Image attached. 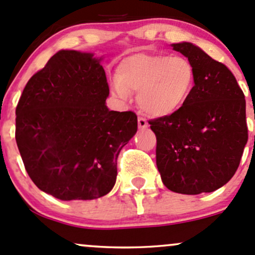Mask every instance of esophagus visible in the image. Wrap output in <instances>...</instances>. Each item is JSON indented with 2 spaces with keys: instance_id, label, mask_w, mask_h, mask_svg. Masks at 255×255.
Listing matches in <instances>:
<instances>
[{
  "instance_id": "esophagus-1",
  "label": "esophagus",
  "mask_w": 255,
  "mask_h": 255,
  "mask_svg": "<svg viewBox=\"0 0 255 255\" xmlns=\"http://www.w3.org/2000/svg\"><path fill=\"white\" fill-rule=\"evenodd\" d=\"M138 127L140 128V129H145V128L149 127V123L148 121L145 119H143V117H139L138 119Z\"/></svg>"
}]
</instances>
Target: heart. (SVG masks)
Listing matches in <instances>:
<instances>
[{
	"label": "heart",
	"instance_id": "obj_1",
	"mask_svg": "<svg viewBox=\"0 0 255 255\" xmlns=\"http://www.w3.org/2000/svg\"><path fill=\"white\" fill-rule=\"evenodd\" d=\"M194 83V67L186 57L135 53L121 61L110 88L122 100L136 92L139 107L149 116L161 119L176 114L187 103Z\"/></svg>",
	"mask_w": 255,
	"mask_h": 255
}]
</instances>
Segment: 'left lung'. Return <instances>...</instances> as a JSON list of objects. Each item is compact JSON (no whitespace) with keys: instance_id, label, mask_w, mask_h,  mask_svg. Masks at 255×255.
Here are the masks:
<instances>
[{"instance_id":"obj_1","label":"left lung","mask_w":255,"mask_h":255,"mask_svg":"<svg viewBox=\"0 0 255 255\" xmlns=\"http://www.w3.org/2000/svg\"><path fill=\"white\" fill-rule=\"evenodd\" d=\"M193 64L191 96L176 114L150 121L162 183L181 194L221 188L237 171L248 140L245 94L232 72L192 42L171 45Z\"/></svg>"}]
</instances>
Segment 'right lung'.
<instances>
[{
	"label": "right lung",
	"instance_id": "right-lung-1",
	"mask_svg": "<svg viewBox=\"0 0 255 255\" xmlns=\"http://www.w3.org/2000/svg\"><path fill=\"white\" fill-rule=\"evenodd\" d=\"M103 60L58 51L29 79L15 109V140L26 172L57 199L92 200L111 192L121 149L138 129L134 112L106 106Z\"/></svg>",
	"mask_w": 255,
	"mask_h": 255
}]
</instances>
